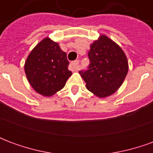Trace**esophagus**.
<instances>
[{
  "label": "esophagus",
  "mask_w": 153,
  "mask_h": 153,
  "mask_svg": "<svg viewBox=\"0 0 153 153\" xmlns=\"http://www.w3.org/2000/svg\"><path fill=\"white\" fill-rule=\"evenodd\" d=\"M79 61L78 60H74V61H72L71 62V66H72V68H73V70H74V71H77L78 70V69H79Z\"/></svg>",
  "instance_id": "1"
}]
</instances>
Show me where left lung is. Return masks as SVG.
<instances>
[{
    "label": "left lung",
    "mask_w": 153,
    "mask_h": 153,
    "mask_svg": "<svg viewBox=\"0 0 153 153\" xmlns=\"http://www.w3.org/2000/svg\"><path fill=\"white\" fill-rule=\"evenodd\" d=\"M89 66L79 74L88 90L98 97L115 93L124 82L128 70L125 52L105 35L95 41L88 51Z\"/></svg>",
    "instance_id": "8db88e82"
}]
</instances>
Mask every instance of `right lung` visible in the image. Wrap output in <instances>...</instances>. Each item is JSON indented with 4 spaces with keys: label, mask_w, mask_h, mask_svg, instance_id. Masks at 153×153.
<instances>
[{
    "label": "right lung",
    "mask_w": 153,
    "mask_h": 153,
    "mask_svg": "<svg viewBox=\"0 0 153 153\" xmlns=\"http://www.w3.org/2000/svg\"><path fill=\"white\" fill-rule=\"evenodd\" d=\"M68 65L66 53L59 44L46 38L28 55L25 70L33 88L42 96L49 97L62 89L72 74Z\"/></svg>",
    "instance_id": "1"
}]
</instances>
